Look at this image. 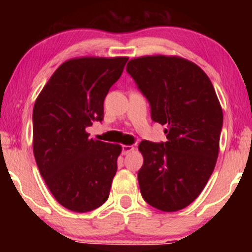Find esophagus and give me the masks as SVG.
I'll return each mask as SVG.
<instances>
[{
    "label": "esophagus",
    "instance_id": "34e87169",
    "mask_svg": "<svg viewBox=\"0 0 252 252\" xmlns=\"http://www.w3.org/2000/svg\"><path fill=\"white\" fill-rule=\"evenodd\" d=\"M133 150H134V147L133 146H123L122 153H123V155H127V154H129L130 151H133Z\"/></svg>",
    "mask_w": 252,
    "mask_h": 252
}]
</instances>
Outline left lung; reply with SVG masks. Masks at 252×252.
<instances>
[{"label": "left lung", "instance_id": "obj_1", "mask_svg": "<svg viewBox=\"0 0 252 252\" xmlns=\"http://www.w3.org/2000/svg\"><path fill=\"white\" fill-rule=\"evenodd\" d=\"M126 71L149 102L151 119L167 127L166 142L139 144L141 195L158 210L178 211L197 198L215 170L221 106L205 72L185 58H134Z\"/></svg>", "mask_w": 252, "mask_h": 252}]
</instances>
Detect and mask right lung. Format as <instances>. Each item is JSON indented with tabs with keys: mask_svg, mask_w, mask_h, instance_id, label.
Here are the masks:
<instances>
[{
	"mask_svg": "<svg viewBox=\"0 0 252 252\" xmlns=\"http://www.w3.org/2000/svg\"><path fill=\"white\" fill-rule=\"evenodd\" d=\"M127 57H82L51 75L33 109V153L54 197L71 211L88 212L109 197L119 144L89 139L86 128L104 117L105 96Z\"/></svg>",
	"mask_w": 252,
	"mask_h": 252,
	"instance_id": "obj_1",
	"label": "right lung"
}]
</instances>
